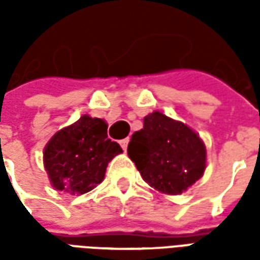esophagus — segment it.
<instances>
[{"instance_id":"34e87169","label":"esophagus","mask_w":260,"mask_h":260,"mask_svg":"<svg viewBox=\"0 0 260 260\" xmlns=\"http://www.w3.org/2000/svg\"><path fill=\"white\" fill-rule=\"evenodd\" d=\"M128 143H129V139H128V138H125V139H121V141H119V145H121V147H122L124 150H126Z\"/></svg>"}]
</instances>
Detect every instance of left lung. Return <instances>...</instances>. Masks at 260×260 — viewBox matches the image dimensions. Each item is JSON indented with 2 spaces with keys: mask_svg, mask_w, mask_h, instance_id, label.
Returning a JSON list of instances; mask_svg holds the SVG:
<instances>
[{
  "mask_svg": "<svg viewBox=\"0 0 260 260\" xmlns=\"http://www.w3.org/2000/svg\"><path fill=\"white\" fill-rule=\"evenodd\" d=\"M128 156L149 185L170 195L186 191L206 169V147L196 132L158 111L143 118Z\"/></svg>",
  "mask_w": 260,
  "mask_h": 260,
  "instance_id": "8db88e82",
  "label": "left lung"
}]
</instances>
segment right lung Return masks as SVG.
Wrapping results in <instances>:
<instances>
[{"label":"right lung","instance_id":"right-lung-1","mask_svg":"<svg viewBox=\"0 0 260 260\" xmlns=\"http://www.w3.org/2000/svg\"><path fill=\"white\" fill-rule=\"evenodd\" d=\"M122 149L107 138V124L89 115L58 131L44 149V166L55 189L82 195L100 184L108 161Z\"/></svg>","mask_w":260,"mask_h":260}]
</instances>
